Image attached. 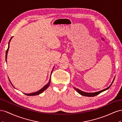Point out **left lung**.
<instances>
[{"label":"left lung","instance_id":"8db88e82","mask_svg":"<svg viewBox=\"0 0 122 122\" xmlns=\"http://www.w3.org/2000/svg\"><path fill=\"white\" fill-rule=\"evenodd\" d=\"M114 78H114L112 83H111V84L110 85V86H109L108 87H107V88H105V89L103 90H101V91H98V92H94V93H86V92H85L81 91L80 90L78 89V88H76L75 87H73L77 92H78V93L79 94L81 95L82 96H86V97H94V96H95L99 95V94H100L101 93H102V92H104V91H106L107 90H108V88L110 86H111L112 85V83L113 82V81L114 80Z\"/></svg>","mask_w":122,"mask_h":122}]
</instances>
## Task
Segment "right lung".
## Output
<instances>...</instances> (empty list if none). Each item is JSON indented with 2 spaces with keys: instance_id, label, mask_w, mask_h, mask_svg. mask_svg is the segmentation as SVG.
<instances>
[{
  "instance_id": "obj_1",
  "label": "right lung",
  "mask_w": 122,
  "mask_h": 122,
  "mask_svg": "<svg viewBox=\"0 0 122 122\" xmlns=\"http://www.w3.org/2000/svg\"><path fill=\"white\" fill-rule=\"evenodd\" d=\"M12 38H13V36H12V38H10V41H9V44H8V49L6 50V53H5V61H6H6H7V55H8V51H9V47H10V42L11 40H12ZM53 69H54V68H53V69H52V71H51V75H50V79H49V82H48V83H47V84H46L45 86H44L43 87H42V88H41V89L39 91H37V92H35V93H30V94H25V93H24V94L25 95H27V96H36V95H39V94H41L42 93H43V92L44 91L46 90L47 89V88L49 86H50V82H51V74H52V73ZM9 81H10V83L12 84V83H11L10 79H9ZM12 85L13 86V85L12 84ZM13 87H14V86H13Z\"/></svg>"
}]
</instances>
